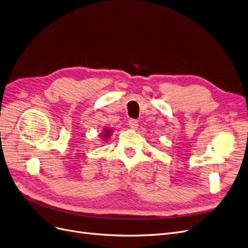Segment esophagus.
Masks as SVG:
<instances>
[{"mask_svg":"<svg viewBox=\"0 0 248 248\" xmlns=\"http://www.w3.org/2000/svg\"><path fill=\"white\" fill-rule=\"evenodd\" d=\"M139 122L137 121V119H130L129 121V125H130V127L131 129H137V127H138V125H139V124H138Z\"/></svg>","mask_w":248,"mask_h":248,"instance_id":"esophagus-1","label":"esophagus"}]
</instances>
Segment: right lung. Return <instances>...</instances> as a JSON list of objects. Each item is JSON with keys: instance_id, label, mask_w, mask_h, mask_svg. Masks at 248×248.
<instances>
[{"instance_id": "add662e5", "label": "right lung", "mask_w": 248, "mask_h": 248, "mask_svg": "<svg viewBox=\"0 0 248 248\" xmlns=\"http://www.w3.org/2000/svg\"><path fill=\"white\" fill-rule=\"evenodd\" d=\"M110 134H111V131L108 130V129H104V133L102 134L103 135V138H106V137H108Z\"/></svg>"}]
</instances>
